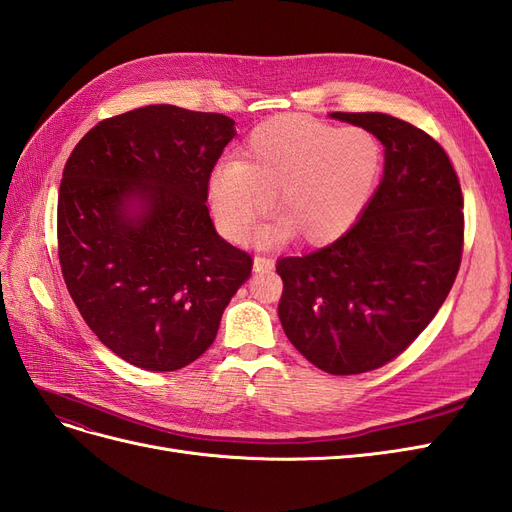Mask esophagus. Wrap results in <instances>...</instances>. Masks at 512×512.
Listing matches in <instances>:
<instances>
[{"label":"esophagus","mask_w":512,"mask_h":512,"mask_svg":"<svg viewBox=\"0 0 512 512\" xmlns=\"http://www.w3.org/2000/svg\"><path fill=\"white\" fill-rule=\"evenodd\" d=\"M275 267L273 258L265 256V254H256L254 256V271H271Z\"/></svg>","instance_id":"1"}]
</instances>
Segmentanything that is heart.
<instances>
[{
    "label": "heart",
    "mask_w": 512,
    "mask_h": 512,
    "mask_svg": "<svg viewBox=\"0 0 512 512\" xmlns=\"http://www.w3.org/2000/svg\"><path fill=\"white\" fill-rule=\"evenodd\" d=\"M382 170L378 138L363 128H337L303 115L258 126L239 162L213 170V211L230 239H245L275 196L282 222L265 237L294 235L327 245L356 222Z\"/></svg>",
    "instance_id": "heart-1"
}]
</instances>
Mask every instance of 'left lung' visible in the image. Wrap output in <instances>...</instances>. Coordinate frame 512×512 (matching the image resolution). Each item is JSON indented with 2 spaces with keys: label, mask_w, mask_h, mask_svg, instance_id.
<instances>
[{
  "label": "left lung",
  "mask_w": 512,
  "mask_h": 512,
  "mask_svg": "<svg viewBox=\"0 0 512 512\" xmlns=\"http://www.w3.org/2000/svg\"><path fill=\"white\" fill-rule=\"evenodd\" d=\"M380 138L384 177L333 243L277 260L282 327L333 376L365 374L404 352L451 292L463 254V196L440 143L384 113H333Z\"/></svg>",
  "instance_id": "left-lung-1"
}]
</instances>
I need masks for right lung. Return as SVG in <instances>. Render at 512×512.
Returning a JSON list of instances; mask_svg holds the SVG:
<instances>
[{"label": "right lung", "instance_id": "right-lung-1", "mask_svg": "<svg viewBox=\"0 0 512 512\" xmlns=\"http://www.w3.org/2000/svg\"><path fill=\"white\" fill-rule=\"evenodd\" d=\"M235 121L151 104L102 119L70 153L57 198V256L87 327L123 361H196L252 256L213 228L209 179ZM132 199L142 213L130 216Z\"/></svg>", "mask_w": 512, "mask_h": 512}]
</instances>
